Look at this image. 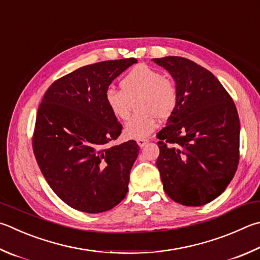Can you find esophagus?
I'll list each match as a JSON object with an SVG mask.
<instances>
[{
	"mask_svg": "<svg viewBox=\"0 0 260 260\" xmlns=\"http://www.w3.org/2000/svg\"><path fill=\"white\" fill-rule=\"evenodd\" d=\"M136 142H138V144H139V146H141V148H143V146L149 142L148 140L146 139H138L136 140Z\"/></svg>",
	"mask_w": 260,
	"mask_h": 260,
	"instance_id": "1",
	"label": "esophagus"
}]
</instances>
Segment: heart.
<instances>
[{
  "instance_id": "obj_1",
  "label": "heart",
  "mask_w": 260,
  "mask_h": 260,
  "mask_svg": "<svg viewBox=\"0 0 260 260\" xmlns=\"http://www.w3.org/2000/svg\"><path fill=\"white\" fill-rule=\"evenodd\" d=\"M120 91L108 88L105 103L115 118L126 120L131 115L132 102L136 101L138 115L125 126V135L131 139H144L158 126V117H171L175 111L178 92L175 83L158 69L146 64L132 68L119 82Z\"/></svg>"
}]
</instances>
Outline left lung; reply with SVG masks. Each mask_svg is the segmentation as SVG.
<instances>
[{
    "mask_svg": "<svg viewBox=\"0 0 260 260\" xmlns=\"http://www.w3.org/2000/svg\"><path fill=\"white\" fill-rule=\"evenodd\" d=\"M152 60L172 75L178 92L175 111L157 134L164 190L183 206H204L225 191L237 172V108L206 68L182 56Z\"/></svg>",
    "mask_w": 260,
    "mask_h": 260,
    "instance_id": "obj_1",
    "label": "left lung"
}]
</instances>
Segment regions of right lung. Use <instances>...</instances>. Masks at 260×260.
Returning <instances> with one entry per match:
<instances>
[{"label":"right lung","mask_w":260,"mask_h":260,"mask_svg":"<svg viewBox=\"0 0 260 260\" xmlns=\"http://www.w3.org/2000/svg\"><path fill=\"white\" fill-rule=\"evenodd\" d=\"M134 58L84 66L55 81L37 110L32 150L50 187L79 211L110 210L126 197L140 148L109 146L122 126L105 103L112 81Z\"/></svg>","instance_id":"obj_1"}]
</instances>
